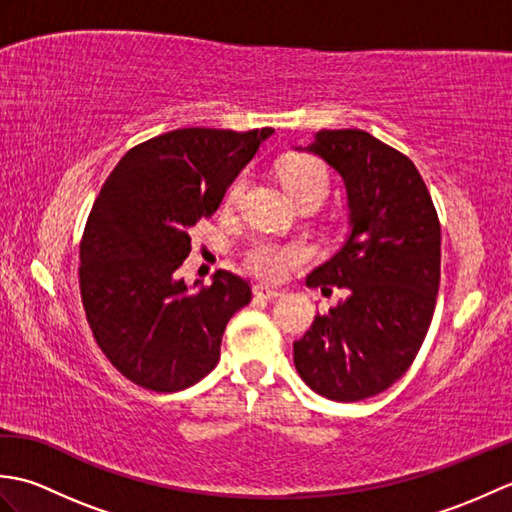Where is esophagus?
I'll use <instances>...</instances> for the list:
<instances>
[{
	"mask_svg": "<svg viewBox=\"0 0 512 512\" xmlns=\"http://www.w3.org/2000/svg\"><path fill=\"white\" fill-rule=\"evenodd\" d=\"M253 292H255V297L266 299V301H273V299L281 297V290L270 288V286H262V284H257V286L253 288Z\"/></svg>",
	"mask_w": 512,
	"mask_h": 512,
	"instance_id": "esophagus-1",
	"label": "esophagus"
}]
</instances>
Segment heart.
<instances>
[{"label":"heart","instance_id":"heart-1","mask_svg":"<svg viewBox=\"0 0 512 512\" xmlns=\"http://www.w3.org/2000/svg\"><path fill=\"white\" fill-rule=\"evenodd\" d=\"M279 178L284 182L286 191L295 198L297 204L301 202H321L330 189V173L325 169L323 162L308 154L288 156L281 160L279 165ZM244 193V180L237 178L231 189L226 191L224 204L233 206ZM246 264L248 268L264 279H279L284 277L286 268L299 257V248L290 244H279L273 239H257L246 250Z\"/></svg>","mask_w":512,"mask_h":512}]
</instances>
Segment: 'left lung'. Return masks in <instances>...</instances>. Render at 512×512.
<instances>
[{
  "label": "left lung",
  "mask_w": 512,
  "mask_h": 512,
  "mask_svg": "<svg viewBox=\"0 0 512 512\" xmlns=\"http://www.w3.org/2000/svg\"><path fill=\"white\" fill-rule=\"evenodd\" d=\"M308 151L343 176L352 233L306 279L347 297L295 341V367L317 394L356 402L394 385L427 336L440 288V220L416 165L363 129H323Z\"/></svg>",
  "instance_id": "left-lung-1"
}]
</instances>
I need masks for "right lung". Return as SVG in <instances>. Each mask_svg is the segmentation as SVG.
Instances as JSON below:
<instances>
[{"label":"right lung","mask_w":512,"mask_h":512,"mask_svg":"<svg viewBox=\"0 0 512 512\" xmlns=\"http://www.w3.org/2000/svg\"><path fill=\"white\" fill-rule=\"evenodd\" d=\"M275 129L184 127L132 147L107 176L85 222L79 286L96 343L118 372L151 391H180L220 361L228 319L248 306L250 284L217 270L189 290L178 268L189 231Z\"/></svg>","instance_id":"obj_1"}]
</instances>
